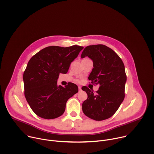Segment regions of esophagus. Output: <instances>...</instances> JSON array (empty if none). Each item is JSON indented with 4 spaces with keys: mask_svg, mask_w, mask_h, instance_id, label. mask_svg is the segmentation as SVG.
<instances>
[{
    "mask_svg": "<svg viewBox=\"0 0 154 154\" xmlns=\"http://www.w3.org/2000/svg\"><path fill=\"white\" fill-rule=\"evenodd\" d=\"M79 90L80 91L82 90V87H81V86H79Z\"/></svg>",
    "mask_w": 154,
    "mask_h": 154,
    "instance_id": "obj_1",
    "label": "esophagus"
}]
</instances>
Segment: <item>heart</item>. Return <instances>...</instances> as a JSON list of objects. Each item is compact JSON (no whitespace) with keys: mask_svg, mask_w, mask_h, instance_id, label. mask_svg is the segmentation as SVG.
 Wrapping results in <instances>:
<instances>
[{"mask_svg":"<svg viewBox=\"0 0 154 154\" xmlns=\"http://www.w3.org/2000/svg\"><path fill=\"white\" fill-rule=\"evenodd\" d=\"M77 82H79V80H77Z\"/></svg>","mask_w":154,"mask_h":154,"instance_id":"1","label":"heart"}]
</instances>
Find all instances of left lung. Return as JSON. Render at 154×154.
Returning <instances> with one entry per match:
<instances>
[{
	"instance_id": "8db88e82",
	"label": "left lung",
	"mask_w": 154,
	"mask_h": 154,
	"mask_svg": "<svg viewBox=\"0 0 154 154\" xmlns=\"http://www.w3.org/2000/svg\"><path fill=\"white\" fill-rule=\"evenodd\" d=\"M85 57L93 60L94 66L88 78L99 88L96 93L87 86L82 88L88 95L82 103L83 112L95 121L108 119L116 113L125 97L124 64L114 51L103 45L86 47L81 58Z\"/></svg>"
}]
</instances>
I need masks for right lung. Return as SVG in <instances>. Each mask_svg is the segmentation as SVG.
<instances>
[{"label":"right lung","instance_id":"right-lung-1","mask_svg":"<svg viewBox=\"0 0 154 154\" xmlns=\"http://www.w3.org/2000/svg\"><path fill=\"white\" fill-rule=\"evenodd\" d=\"M83 47L49 46L39 51L28 62L23 74L24 95L33 112L52 119L61 116L68 100L78 93V86L69 83L57 85L60 73L66 74L71 63Z\"/></svg>","mask_w":154,"mask_h":154}]
</instances>
